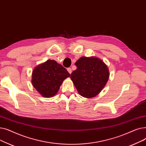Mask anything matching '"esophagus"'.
Returning a JSON list of instances; mask_svg holds the SVG:
<instances>
[{"label": "esophagus", "mask_w": 146, "mask_h": 146, "mask_svg": "<svg viewBox=\"0 0 146 146\" xmlns=\"http://www.w3.org/2000/svg\"><path fill=\"white\" fill-rule=\"evenodd\" d=\"M67 71H68V72L69 73H70V74H71V73H72V68H70V67H69V68H67Z\"/></svg>", "instance_id": "1"}]
</instances>
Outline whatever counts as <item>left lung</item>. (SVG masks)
<instances>
[{"instance_id":"obj_1","label":"left lung","mask_w":146,"mask_h":146,"mask_svg":"<svg viewBox=\"0 0 146 146\" xmlns=\"http://www.w3.org/2000/svg\"><path fill=\"white\" fill-rule=\"evenodd\" d=\"M74 64L77 68L72 72L70 78L79 94L85 98L95 97L108 80V67L96 57H82Z\"/></svg>"}]
</instances>
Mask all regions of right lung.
<instances>
[{
    "instance_id": "add662e5",
    "label": "right lung",
    "mask_w": 146,
    "mask_h": 146,
    "mask_svg": "<svg viewBox=\"0 0 146 146\" xmlns=\"http://www.w3.org/2000/svg\"><path fill=\"white\" fill-rule=\"evenodd\" d=\"M70 76L62 65L49 60L34 68L32 83L41 95L50 98L57 93L63 81Z\"/></svg>"
}]
</instances>
